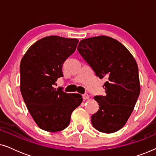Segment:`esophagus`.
Listing matches in <instances>:
<instances>
[{
  "label": "esophagus",
  "instance_id": "1",
  "mask_svg": "<svg viewBox=\"0 0 156 156\" xmlns=\"http://www.w3.org/2000/svg\"><path fill=\"white\" fill-rule=\"evenodd\" d=\"M83 99L84 100H87V99H89V96L88 94H83Z\"/></svg>",
  "mask_w": 156,
  "mask_h": 156
}]
</instances>
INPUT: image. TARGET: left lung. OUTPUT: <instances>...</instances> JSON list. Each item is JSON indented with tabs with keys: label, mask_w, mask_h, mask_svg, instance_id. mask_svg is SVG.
<instances>
[{
	"label": "left lung",
	"mask_w": 156,
	"mask_h": 156,
	"mask_svg": "<svg viewBox=\"0 0 156 156\" xmlns=\"http://www.w3.org/2000/svg\"><path fill=\"white\" fill-rule=\"evenodd\" d=\"M77 50L99 79L107 81L105 96H95L99 110L91 116L94 128L100 132L118 131L127 122L140 94L137 63L124 45L108 36L81 40Z\"/></svg>",
	"instance_id": "1"
}]
</instances>
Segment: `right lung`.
<instances>
[{
  "label": "right lung",
  "mask_w": 156,
  "mask_h": 156,
  "mask_svg": "<svg viewBox=\"0 0 156 156\" xmlns=\"http://www.w3.org/2000/svg\"><path fill=\"white\" fill-rule=\"evenodd\" d=\"M79 40L48 36L35 42L20 62V91L28 112L38 126L49 132L60 131L69 124L82 95L56 89L63 76L65 61L76 50Z\"/></svg>",
  "instance_id": "obj_1"
}]
</instances>
